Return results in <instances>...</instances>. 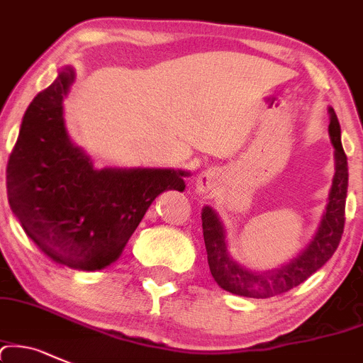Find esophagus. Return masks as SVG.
Wrapping results in <instances>:
<instances>
[{"label": "esophagus", "mask_w": 363, "mask_h": 363, "mask_svg": "<svg viewBox=\"0 0 363 363\" xmlns=\"http://www.w3.org/2000/svg\"><path fill=\"white\" fill-rule=\"evenodd\" d=\"M220 185V171L218 169H206L202 171L196 180V190L201 196L211 197Z\"/></svg>", "instance_id": "34e87169"}]
</instances>
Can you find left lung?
I'll return each mask as SVG.
<instances>
[{"mask_svg":"<svg viewBox=\"0 0 363 363\" xmlns=\"http://www.w3.org/2000/svg\"><path fill=\"white\" fill-rule=\"evenodd\" d=\"M330 123L329 136L334 145L336 173L329 192V202L325 206L318 230L315 232L310 244L284 267L272 272H249L230 258L225 242V228L218 214L209 206L202 209V232H204L208 263L213 279L221 289L245 298H272L291 291L292 287L303 284L318 268H322L341 240L345 230L346 192H348V159L341 145V128L336 112L329 107Z\"/></svg>","mask_w":363,"mask_h":363,"instance_id":"1","label":"left lung"}]
</instances>
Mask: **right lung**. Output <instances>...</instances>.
Returning a JSON list of instances; mask_svg holds the SVG:
<instances>
[{"label":"right lung","instance_id":"obj_1","mask_svg":"<svg viewBox=\"0 0 363 363\" xmlns=\"http://www.w3.org/2000/svg\"><path fill=\"white\" fill-rule=\"evenodd\" d=\"M72 67L34 96L6 166L10 208L30 240L55 263L102 270L114 263L164 190H185L174 169H93L69 138L64 99Z\"/></svg>","mask_w":363,"mask_h":363}]
</instances>
